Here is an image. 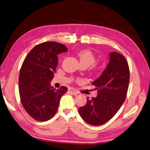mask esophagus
I'll use <instances>...</instances> for the list:
<instances>
[{
	"instance_id": "1",
	"label": "esophagus",
	"mask_w": 150,
	"mask_h": 150,
	"mask_svg": "<svg viewBox=\"0 0 150 150\" xmlns=\"http://www.w3.org/2000/svg\"><path fill=\"white\" fill-rule=\"evenodd\" d=\"M68 91L69 93H70L71 94H73V95H77L78 93L77 91H75L74 89H73V88H69V89H68Z\"/></svg>"
}]
</instances>
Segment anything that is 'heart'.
Returning <instances> with one entry per match:
<instances>
[{"instance_id":"b5f03b06","label":"heart","mask_w":150,"mask_h":150,"mask_svg":"<svg viewBox=\"0 0 150 150\" xmlns=\"http://www.w3.org/2000/svg\"><path fill=\"white\" fill-rule=\"evenodd\" d=\"M77 56L79 59L81 65H86L87 67L91 65L93 67L97 69V65L95 63L96 61V57L93 52L89 49H83L78 52Z\"/></svg>"}]
</instances>
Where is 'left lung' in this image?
Instances as JSON below:
<instances>
[{"label":"left lung","instance_id":"obj_1","mask_svg":"<svg viewBox=\"0 0 150 150\" xmlns=\"http://www.w3.org/2000/svg\"><path fill=\"white\" fill-rule=\"evenodd\" d=\"M129 83L126 59L117 52L109 54V62L103 73L92 83L97 96L89 99L79 109L85 122L92 125H103L115 115L124 102Z\"/></svg>","mask_w":150,"mask_h":150}]
</instances>
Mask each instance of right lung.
I'll return each mask as SVG.
<instances>
[{
    "instance_id": "add662e5",
    "label": "right lung",
    "mask_w": 150,
    "mask_h": 150,
    "mask_svg": "<svg viewBox=\"0 0 150 150\" xmlns=\"http://www.w3.org/2000/svg\"><path fill=\"white\" fill-rule=\"evenodd\" d=\"M67 51L63 44L44 42L36 45L23 61L18 79L21 102L35 120L45 122L53 117L67 91L66 87L55 89L50 85L58 65L57 54Z\"/></svg>"
}]
</instances>
